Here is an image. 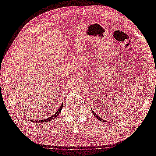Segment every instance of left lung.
Returning a JSON list of instances; mask_svg holds the SVG:
<instances>
[{
    "mask_svg": "<svg viewBox=\"0 0 156 156\" xmlns=\"http://www.w3.org/2000/svg\"><path fill=\"white\" fill-rule=\"evenodd\" d=\"M92 113H93V114H94V116H95V117L96 118H98V119H99L100 121H103V122H105V120H103V119H101V118L100 117H99V116H98V115H97V114H95V113L94 112V111H93V110H92Z\"/></svg>",
    "mask_w": 156,
    "mask_h": 156,
    "instance_id": "8db88e82",
    "label": "left lung"
}]
</instances>
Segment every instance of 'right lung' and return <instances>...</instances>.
Listing matches in <instances>:
<instances>
[{
    "mask_svg": "<svg viewBox=\"0 0 156 156\" xmlns=\"http://www.w3.org/2000/svg\"><path fill=\"white\" fill-rule=\"evenodd\" d=\"M62 106H63V103L61 104V106L59 107V109L58 110L57 112H56L54 114H53L52 116H51L50 117L48 118V119H42V120H39V121H35L34 119H32L31 121V122H46L47 121H52L55 119V117H57V116L58 115V114H60V112H61V110L62 108Z\"/></svg>",
    "mask_w": 156,
    "mask_h": 156,
    "instance_id": "add662e5",
    "label": "right lung"
}]
</instances>
